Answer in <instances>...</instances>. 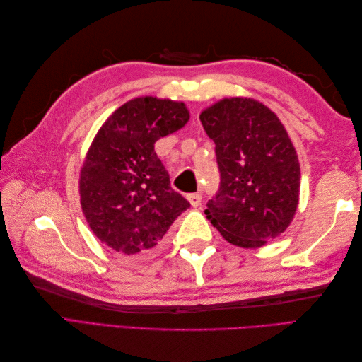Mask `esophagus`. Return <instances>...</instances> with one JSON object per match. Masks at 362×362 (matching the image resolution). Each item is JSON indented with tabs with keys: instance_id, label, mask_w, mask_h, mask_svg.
<instances>
[{
	"instance_id": "34e87169",
	"label": "esophagus",
	"mask_w": 362,
	"mask_h": 362,
	"mask_svg": "<svg viewBox=\"0 0 362 362\" xmlns=\"http://www.w3.org/2000/svg\"><path fill=\"white\" fill-rule=\"evenodd\" d=\"M187 199H189V202H190V205H192L193 208H198V206L201 205L202 196H201L199 193H192V194L187 196Z\"/></svg>"
}]
</instances>
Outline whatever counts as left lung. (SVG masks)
<instances>
[{"mask_svg":"<svg viewBox=\"0 0 362 362\" xmlns=\"http://www.w3.org/2000/svg\"><path fill=\"white\" fill-rule=\"evenodd\" d=\"M216 145L221 187L206 218L234 246L257 249L290 226L300 166L286 127L252 98H223L199 116Z\"/></svg>","mask_w":362,"mask_h":362,"instance_id":"8db88e82","label":"left lung"}]
</instances>
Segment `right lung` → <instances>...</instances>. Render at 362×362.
<instances>
[{
    "mask_svg": "<svg viewBox=\"0 0 362 362\" xmlns=\"http://www.w3.org/2000/svg\"><path fill=\"white\" fill-rule=\"evenodd\" d=\"M184 103L134 98L108 116L87 151L80 172V201L101 243L128 257L148 255L190 204L170 187L154 145L181 129Z\"/></svg>",
    "mask_w": 362,
    "mask_h": 362,
    "instance_id": "1",
    "label": "right lung"
}]
</instances>
